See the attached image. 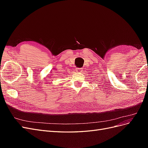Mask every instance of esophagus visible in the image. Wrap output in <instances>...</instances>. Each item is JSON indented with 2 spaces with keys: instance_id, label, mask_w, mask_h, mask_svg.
<instances>
[{
  "instance_id": "esophagus-1",
  "label": "esophagus",
  "mask_w": 148,
  "mask_h": 148,
  "mask_svg": "<svg viewBox=\"0 0 148 148\" xmlns=\"http://www.w3.org/2000/svg\"><path fill=\"white\" fill-rule=\"evenodd\" d=\"M76 71H77L78 73L82 72V69H81V68H77V69H76Z\"/></svg>"
}]
</instances>
